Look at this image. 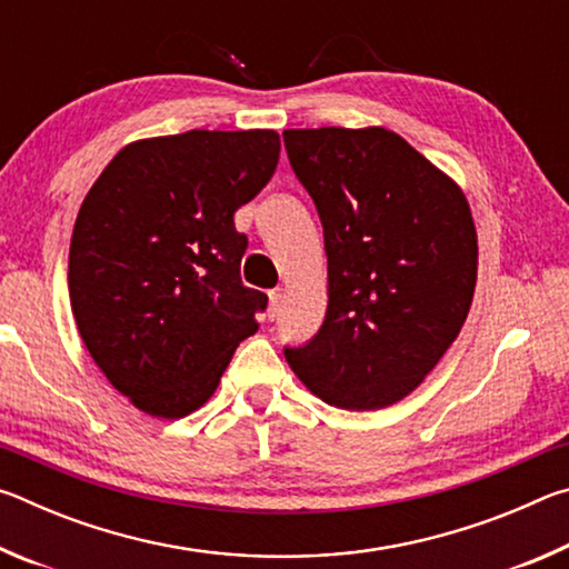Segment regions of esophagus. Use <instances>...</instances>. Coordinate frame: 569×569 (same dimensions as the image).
Instances as JSON below:
<instances>
[{"instance_id": "1", "label": "esophagus", "mask_w": 569, "mask_h": 569, "mask_svg": "<svg viewBox=\"0 0 569 569\" xmlns=\"http://www.w3.org/2000/svg\"><path fill=\"white\" fill-rule=\"evenodd\" d=\"M281 301H283V293L281 291H271V296H268V321H273L278 311H281Z\"/></svg>"}]
</instances>
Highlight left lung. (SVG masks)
<instances>
[{
  "label": "left lung",
  "instance_id": "obj_1",
  "mask_svg": "<svg viewBox=\"0 0 569 569\" xmlns=\"http://www.w3.org/2000/svg\"><path fill=\"white\" fill-rule=\"evenodd\" d=\"M283 142L329 258L326 319L286 361L331 407H391L467 321L477 230L465 192L383 128L286 130Z\"/></svg>",
  "mask_w": 569,
  "mask_h": 569
}]
</instances>
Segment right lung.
Segmentation results:
<instances>
[{
    "label": "right lung",
    "mask_w": 569,
    "mask_h": 569,
    "mask_svg": "<svg viewBox=\"0 0 569 569\" xmlns=\"http://www.w3.org/2000/svg\"><path fill=\"white\" fill-rule=\"evenodd\" d=\"M273 130H188L124 146L74 220L70 303L122 397L180 419L218 389L268 296L240 281L233 216L278 166Z\"/></svg>",
    "instance_id": "right-lung-1"
}]
</instances>
